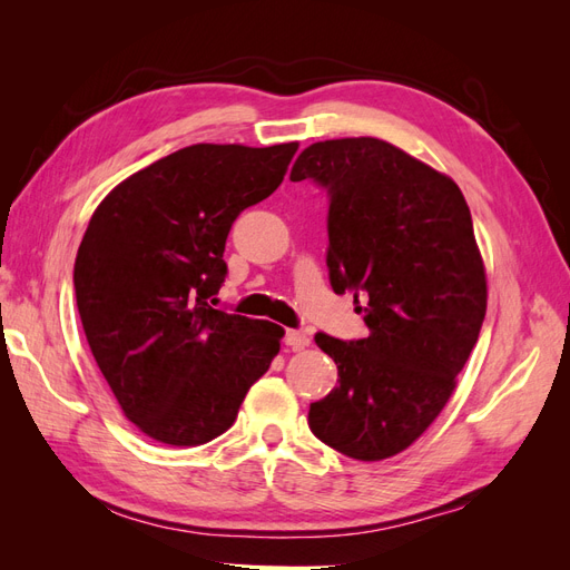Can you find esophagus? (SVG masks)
I'll return each mask as SVG.
<instances>
[{"label": "esophagus", "instance_id": "obj_1", "mask_svg": "<svg viewBox=\"0 0 570 570\" xmlns=\"http://www.w3.org/2000/svg\"><path fill=\"white\" fill-rule=\"evenodd\" d=\"M308 342H312V337H308L304 331H287L285 333V344L289 350H304L308 347Z\"/></svg>", "mask_w": 570, "mask_h": 570}]
</instances>
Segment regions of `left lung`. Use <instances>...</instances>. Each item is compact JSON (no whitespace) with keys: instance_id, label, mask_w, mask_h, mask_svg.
Listing matches in <instances>:
<instances>
[{"instance_id":"left-lung-1","label":"left lung","mask_w":570,"mask_h":570,"mask_svg":"<svg viewBox=\"0 0 570 570\" xmlns=\"http://www.w3.org/2000/svg\"><path fill=\"white\" fill-rule=\"evenodd\" d=\"M327 193V275L366 299L368 335H316L337 387L308 409L312 433L340 454L404 452L456 387L488 308L485 268L459 185L375 137L306 147L289 174Z\"/></svg>"}]
</instances>
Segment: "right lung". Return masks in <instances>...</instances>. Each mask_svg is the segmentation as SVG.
Returning a JSON list of instances; mask_svg holds the SVG:
<instances>
[{"mask_svg": "<svg viewBox=\"0 0 570 570\" xmlns=\"http://www.w3.org/2000/svg\"><path fill=\"white\" fill-rule=\"evenodd\" d=\"M297 142L193 145L97 206L73 285L85 337L120 409L174 446L212 442L281 352L285 331L214 308L235 218L273 195Z\"/></svg>", "mask_w": 570, "mask_h": 570, "instance_id": "1", "label": "right lung"}]
</instances>
